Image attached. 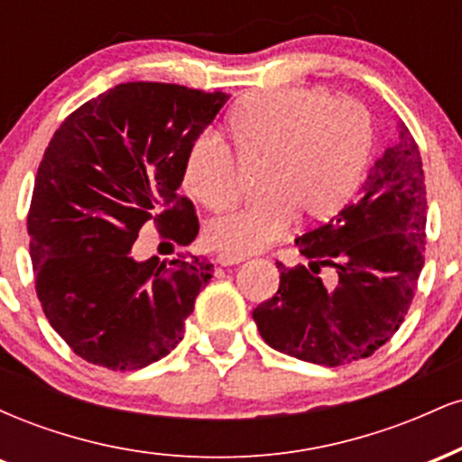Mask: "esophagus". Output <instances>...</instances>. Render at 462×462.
I'll return each mask as SVG.
<instances>
[{
  "label": "esophagus",
  "instance_id": "34e87169",
  "mask_svg": "<svg viewBox=\"0 0 462 462\" xmlns=\"http://www.w3.org/2000/svg\"><path fill=\"white\" fill-rule=\"evenodd\" d=\"M241 261H245V256H243V254H235V252H221L219 256H217V263L219 264H236V263H241Z\"/></svg>",
  "mask_w": 462,
  "mask_h": 462
}]
</instances>
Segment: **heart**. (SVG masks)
Segmentation results:
<instances>
[{
    "mask_svg": "<svg viewBox=\"0 0 462 462\" xmlns=\"http://www.w3.org/2000/svg\"><path fill=\"white\" fill-rule=\"evenodd\" d=\"M227 130L245 161H258L264 193L232 215L215 219L206 235L217 247L258 252L280 238L295 215L326 217L349 198L367 162L374 128L363 104L321 88L286 87L241 99ZM184 189L210 210L238 199L235 153L215 132L190 143Z\"/></svg>",
    "mask_w": 462,
    "mask_h": 462,
    "instance_id": "obj_1",
    "label": "heart"
}]
</instances>
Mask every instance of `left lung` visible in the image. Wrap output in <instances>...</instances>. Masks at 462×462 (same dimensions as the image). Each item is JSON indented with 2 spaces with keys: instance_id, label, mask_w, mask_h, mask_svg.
<instances>
[{
  "instance_id": "left-lung-1",
  "label": "left lung",
  "mask_w": 462,
  "mask_h": 462,
  "mask_svg": "<svg viewBox=\"0 0 462 462\" xmlns=\"http://www.w3.org/2000/svg\"><path fill=\"white\" fill-rule=\"evenodd\" d=\"M417 141L397 121L395 141L356 198L295 238L309 264H278L280 286L254 309L267 346L341 367L367 358L400 330L423 267L426 182Z\"/></svg>"
}]
</instances>
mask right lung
<instances>
[{
    "mask_svg": "<svg viewBox=\"0 0 462 462\" xmlns=\"http://www.w3.org/2000/svg\"><path fill=\"white\" fill-rule=\"evenodd\" d=\"M227 97L182 84H116L51 136L28 210L36 298L87 363L143 369L182 341L213 263H136L130 252L145 226L167 245L198 236L193 201L178 193L184 158Z\"/></svg>",
    "mask_w": 462,
    "mask_h": 462,
    "instance_id": "obj_1",
    "label": "right lung"
}]
</instances>
